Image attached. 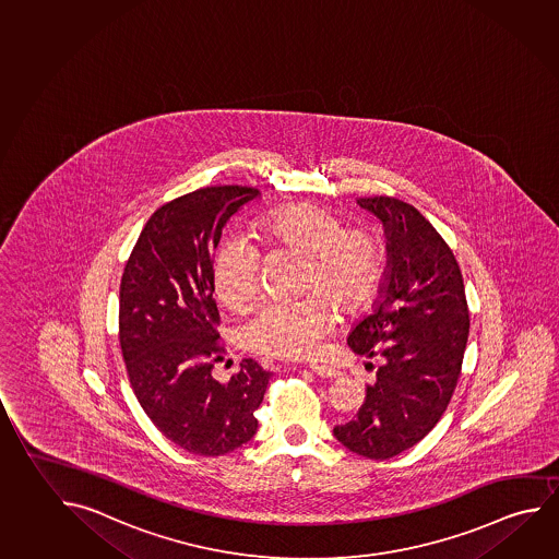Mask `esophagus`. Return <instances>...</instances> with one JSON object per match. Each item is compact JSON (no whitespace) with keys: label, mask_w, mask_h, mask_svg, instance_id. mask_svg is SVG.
Instances as JSON below:
<instances>
[{"label":"esophagus","mask_w":559,"mask_h":559,"mask_svg":"<svg viewBox=\"0 0 559 559\" xmlns=\"http://www.w3.org/2000/svg\"><path fill=\"white\" fill-rule=\"evenodd\" d=\"M307 368L314 371L317 376H321V378L332 379L341 376V371H338V369L332 368V366H326V364H321V361H311Z\"/></svg>","instance_id":"obj_1"}]
</instances>
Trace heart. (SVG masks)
I'll return each instance as SVG.
<instances>
[{
  "instance_id": "obj_1",
  "label": "heart",
  "mask_w": 559,
  "mask_h": 559,
  "mask_svg": "<svg viewBox=\"0 0 559 559\" xmlns=\"http://www.w3.org/2000/svg\"><path fill=\"white\" fill-rule=\"evenodd\" d=\"M254 237L267 248L307 255L305 289L329 294L344 309H356L378 289L385 270V245L366 228L344 230L341 218L311 203L272 209L255 218ZM218 301L242 311L260 289V250L247 238H227L211 270ZM325 295V296H326ZM311 294L299 301H265L248 317L240 338L248 350L274 358H307L331 331L336 309Z\"/></svg>"
}]
</instances>
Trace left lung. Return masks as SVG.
<instances>
[{
    "mask_svg": "<svg viewBox=\"0 0 559 559\" xmlns=\"http://www.w3.org/2000/svg\"><path fill=\"white\" fill-rule=\"evenodd\" d=\"M383 223L388 270L379 301L348 336L360 356H381L358 415L334 426L354 454L388 460L420 442L452 399L469 334L464 277L428 218L395 198H361Z\"/></svg>",
    "mask_w": 559,
    "mask_h": 559,
    "instance_id": "1",
    "label": "left lung"
}]
</instances>
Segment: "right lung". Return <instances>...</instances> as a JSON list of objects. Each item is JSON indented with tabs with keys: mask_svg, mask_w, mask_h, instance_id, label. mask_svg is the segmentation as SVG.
Returning a JSON list of instances; mask_svg holds the SVG:
<instances>
[{
	"mask_svg": "<svg viewBox=\"0 0 559 559\" xmlns=\"http://www.w3.org/2000/svg\"><path fill=\"white\" fill-rule=\"evenodd\" d=\"M260 191L215 186L154 211L124 265L119 342L144 413L162 435L198 455L250 442L270 371L242 360L228 383L213 378L225 358L213 299V252L228 218Z\"/></svg>",
	"mask_w": 559,
	"mask_h": 559,
	"instance_id": "obj_1",
	"label": "right lung"
}]
</instances>
